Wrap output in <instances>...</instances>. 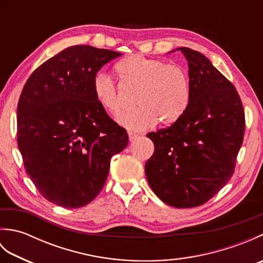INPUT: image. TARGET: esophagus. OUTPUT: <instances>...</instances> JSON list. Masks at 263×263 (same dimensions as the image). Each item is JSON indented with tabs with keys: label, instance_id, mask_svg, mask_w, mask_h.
Wrapping results in <instances>:
<instances>
[{
	"label": "esophagus",
	"instance_id": "esophagus-1",
	"mask_svg": "<svg viewBox=\"0 0 263 263\" xmlns=\"http://www.w3.org/2000/svg\"><path fill=\"white\" fill-rule=\"evenodd\" d=\"M139 136L137 135V133H133V132H128V140L130 141H133V140H136V139L138 138Z\"/></svg>",
	"mask_w": 263,
	"mask_h": 263
}]
</instances>
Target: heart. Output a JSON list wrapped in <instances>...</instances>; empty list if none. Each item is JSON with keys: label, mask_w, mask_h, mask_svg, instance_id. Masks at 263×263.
Instances as JSON below:
<instances>
[{"label": "heart", "mask_w": 263, "mask_h": 263, "mask_svg": "<svg viewBox=\"0 0 263 263\" xmlns=\"http://www.w3.org/2000/svg\"><path fill=\"white\" fill-rule=\"evenodd\" d=\"M116 71L126 85L138 88L135 97L138 107L117 117V122L127 130H146L157 121L161 125H170L186 110L191 99V82L181 65L136 54L120 61ZM92 91L105 110L120 113L123 100L109 74L105 72L95 74Z\"/></svg>", "instance_id": "heart-1"}]
</instances>
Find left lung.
I'll return each mask as SVG.
<instances>
[{
	"instance_id": "1",
	"label": "left lung",
	"mask_w": 263,
	"mask_h": 263,
	"mask_svg": "<svg viewBox=\"0 0 263 263\" xmlns=\"http://www.w3.org/2000/svg\"><path fill=\"white\" fill-rule=\"evenodd\" d=\"M177 49L189 63L191 99L171 126L147 135L155 152L144 171L163 202L193 208L210 200L233 176L245 115L235 87L203 54Z\"/></svg>"
}]
</instances>
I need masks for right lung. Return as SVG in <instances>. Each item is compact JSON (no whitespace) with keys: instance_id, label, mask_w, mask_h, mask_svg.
<instances>
[{"instance_id":"add662e5","label":"right lung","mask_w":263,"mask_h":263,"mask_svg":"<svg viewBox=\"0 0 263 263\" xmlns=\"http://www.w3.org/2000/svg\"><path fill=\"white\" fill-rule=\"evenodd\" d=\"M121 53L76 45L32 72L16 108V137L25 170L44 198L81 208L107 180L110 158L128 143L98 104L92 79Z\"/></svg>"}]
</instances>
